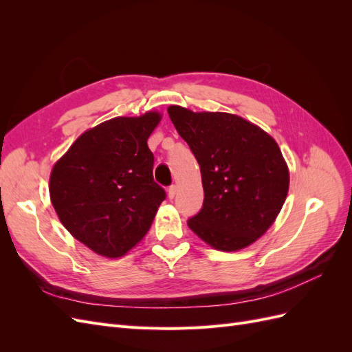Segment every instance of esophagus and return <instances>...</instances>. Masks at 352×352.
I'll list each match as a JSON object with an SVG mask.
<instances>
[{
    "mask_svg": "<svg viewBox=\"0 0 352 352\" xmlns=\"http://www.w3.org/2000/svg\"><path fill=\"white\" fill-rule=\"evenodd\" d=\"M176 192H177V188H176V185L168 186V189H167V195H168V198H170V199H173V198L176 197Z\"/></svg>",
    "mask_w": 352,
    "mask_h": 352,
    "instance_id": "obj_1",
    "label": "esophagus"
}]
</instances>
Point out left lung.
<instances>
[{"label": "left lung", "instance_id": "8db88e82", "mask_svg": "<svg viewBox=\"0 0 352 352\" xmlns=\"http://www.w3.org/2000/svg\"><path fill=\"white\" fill-rule=\"evenodd\" d=\"M167 111L197 158L204 188L189 229L220 251L248 247L272 226L287 195L289 172L279 145L235 114L179 105Z\"/></svg>", "mask_w": 352, "mask_h": 352}]
</instances>
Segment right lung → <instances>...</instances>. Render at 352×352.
Masks as SVG:
<instances>
[{"label":"right lung","instance_id":"obj_1","mask_svg":"<svg viewBox=\"0 0 352 352\" xmlns=\"http://www.w3.org/2000/svg\"><path fill=\"white\" fill-rule=\"evenodd\" d=\"M162 116L116 117L82 133L56 163L50 197L72 235L109 258L150 230L166 190L154 182L146 140Z\"/></svg>","mask_w":352,"mask_h":352}]
</instances>
